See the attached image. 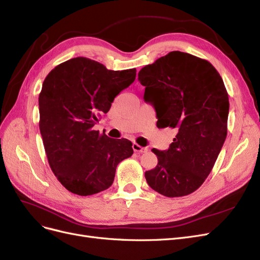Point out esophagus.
Returning <instances> with one entry per match:
<instances>
[{
    "mask_svg": "<svg viewBox=\"0 0 260 260\" xmlns=\"http://www.w3.org/2000/svg\"><path fill=\"white\" fill-rule=\"evenodd\" d=\"M132 148H133V151H135L136 153H144L146 151L145 147L139 145L138 143H133L132 144Z\"/></svg>",
    "mask_w": 260,
    "mask_h": 260,
    "instance_id": "1",
    "label": "esophagus"
}]
</instances>
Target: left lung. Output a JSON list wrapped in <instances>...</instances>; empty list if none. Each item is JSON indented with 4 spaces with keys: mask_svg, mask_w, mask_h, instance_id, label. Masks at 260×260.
<instances>
[{
    "mask_svg": "<svg viewBox=\"0 0 260 260\" xmlns=\"http://www.w3.org/2000/svg\"><path fill=\"white\" fill-rule=\"evenodd\" d=\"M138 76L157 127L176 131L167 151L152 149L158 164L145 172L146 182L167 198L191 194L210 174L226 138L229 96L222 78L206 59L179 51Z\"/></svg>",
    "mask_w": 260,
    "mask_h": 260,
    "instance_id": "left-lung-1",
    "label": "left lung"
}]
</instances>
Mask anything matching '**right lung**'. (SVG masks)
<instances>
[{
    "instance_id": "obj_1",
    "label": "right lung",
    "mask_w": 260,
    "mask_h": 260,
    "mask_svg": "<svg viewBox=\"0 0 260 260\" xmlns=\"http://www.w3.org/2000/svg\"><path fill=\"white\" fill-rule=\"evenodd\" d=\"M137 69L108 70L86 57L52 69L39 95V127L50 167L69 192L88 196L114 182L117 165L133 154L127 139L93 130L114 99L135 81Z\"/></svg>"
}]
</instances>
